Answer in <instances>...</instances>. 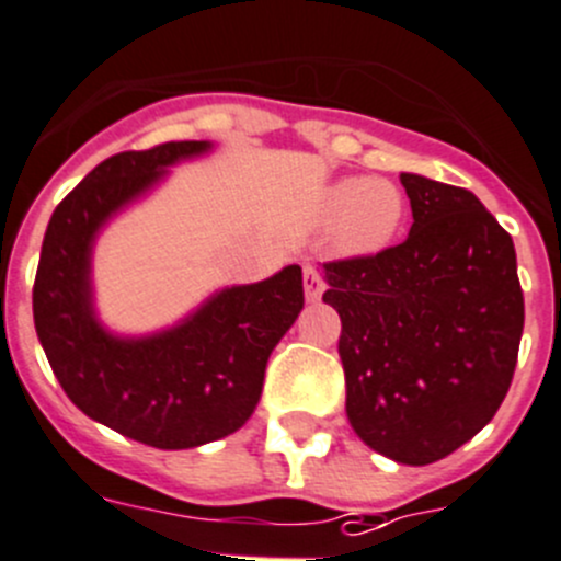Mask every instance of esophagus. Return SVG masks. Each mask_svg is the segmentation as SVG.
Instances as JSON below:
<instances>
[{"instance_id": "34e87169", "label": "esophagus", "mask_w": 561, "mask_h": 561, "mask_svg": "<svg viewBox=\"0 0 561 561\" xmlns=\"http://www.w3.org/2000/svg\"><path fill=\"white\" fill-rule=\"evenodd\" d=\"M302 286H306V297L308 300H319L324 291V277H322V270H319L317 264H308L306 272H302Z\"/></svg>"}]
</instances>
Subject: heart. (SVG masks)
Listing matches in <instances>:
<instances>
[{"instance_id":"heart-1","label":"heart","mask_w":561,"mask_h":561,"mask_svg":"<svg viewBox=\"0 0 561 561\" xmlns=\"http://www.w3.org/2000/svg\"><path fill=\"white\" fill-rule=\"evenodd\" d=\"M408 201L402 186L388 179H341L328 186L319 220L335 222V248L346 255H371L397 239Z\"/></svg>"}]
</instances>
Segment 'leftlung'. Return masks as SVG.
<instances>
[{
  "mask_svg": "<svg viewBox=\"0 0 561 561\" xmlns=\"http://www.w3.org/2000/svg\"><path fill=\"white\" fill-rule=\"evenodd\" d=\"M408 239L324 264L341 317L346 419L369 449L430 466L468 444L510 391L524 333L515 244L473 192L399 175Z\"/></svg>",
  "mask_w": 561,
  "mask_h": 561,
  "instance_id": "1",
  "label": "left lung"
}]
</instances>
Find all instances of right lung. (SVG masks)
I'll return each instance as SVG.
<instances>
[{
	"label": "right lung",
	"instance_id": "right-lung-1",
	"mask_svg": "<svg viewBox=\"0 0 561 561\" xmlns=\"http://www.w3.org/2000/svg\"><path fill=\"white\" fill-rule=\"evenodd\" d=\"M209 142H162L104 159L51 215L32 286V313L51 371L90 419L153 449H192L253 415L270 352L302 308L297 264L211 297L195 317L140 341L112 339L90 308V244L101 222L168 164Z\"/></svg>",
	"mask_w": 561,
	"mask_h": 561
}]
</instances>
